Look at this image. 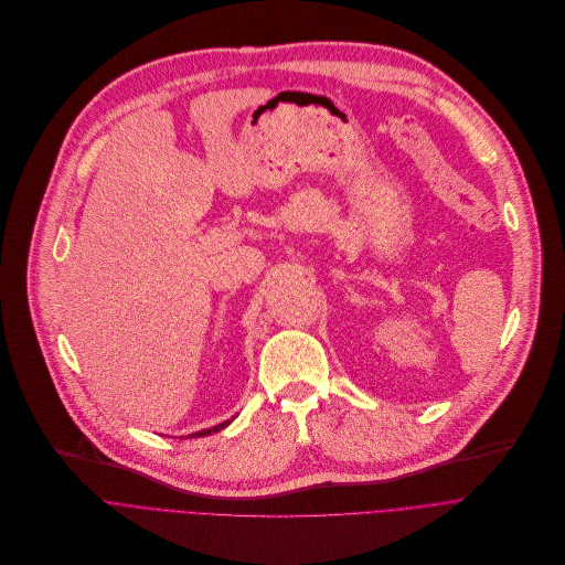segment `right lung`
Returning <instances> with one entry per match:
<instances>
[{
    "label": "right lung",
    "instance_id": "obj_1",
    "mask_svg": "<svg viewBox=\"0 0 565 565\" xmlns=\"http://www.w3.org/2000/svg\"><path fill=\"white\" fill-rule=\"evenodd\" d=\"M232 420H224V423H217V425H213V427H206V429H200V431H195V434H189V438H198V436H209V434H213V431H220V429H224L227 427Z\"/></svg>",
    "mask_w": 565,
    "mask_h": 565
}]
</instances>
